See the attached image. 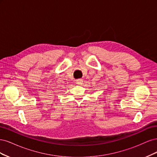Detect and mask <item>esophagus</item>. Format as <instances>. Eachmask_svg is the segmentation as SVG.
I'll use <instances>...</instances> for the list:
<instances>
[{
  "instance_id": "esophagus-1",
  "label": "esophagus",
  "mask_w": 157,
  "mask_h": 157,
  "mask_svg": "<svg viewBox=\"0 0 157 157\" xmlns=\"http://www.w3.org/2000/svg\"><path fill=\"white\" fill-rule=\"evenodd\" d=\"M76 83L77 84H82L83 83V80L82 78H78L77 80H76Z\"/></svg>"
}]
</instances>
